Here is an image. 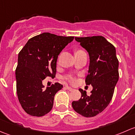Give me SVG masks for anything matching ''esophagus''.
<instances>
[{"instance_id": "34e87169", "label": "esophagus", "mask_w": 135, "mask_h": 135, "mask_svg": "<svg viewBox=\"0 0 135 135\" xmlns=\"http://www.w3.org/2000/svg\"><path fill=\"white\" fill-rule=\"evenodd\" d=\"M65 88H66V89H67V90L70 91H72L74 90V89H73V88H70V87H69V86H67V85H66V86H65Z\"/></svg>"}]
</instances>
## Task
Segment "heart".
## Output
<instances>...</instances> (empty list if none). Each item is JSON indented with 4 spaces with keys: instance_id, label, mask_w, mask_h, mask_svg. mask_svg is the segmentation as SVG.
Here are the masks:
<instances>
[{
    "instance_id": "obj_1",
    "label": "heart",
    "mask_w": 135,
    "mask_h": 135,
    "mask_svg": "<svg viewBox=\"0 0 135 135\" xmlns=\"http://www.w3.org/2000/svg\"><path fill=\"white\" fill-rule=\"evenodd\" d=\"M82 51V50H78V51H76V52H78V51ZM64 78H65V80H66V81H68L69 83H70V84H75L76 82V78L74 76L72 75V74H68V75L65 76V77H64Z\"/></svg>"
}]
</instances>
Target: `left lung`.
<instances>
[{
    "instance_id": "8db88e82",
    "label": "left lung",
    "mask_w": 135,
    "mask_h": 135,
    "mask_svg": "<svg viewBox=\"0 0 135 135\" xmlns=\"http://www.w3.org/2000/svg\"><path fill=\"white\" fill-rule=\"evenodd\" d=\"M75 39L89 53V73L85 81L86 85L93 86V90L90 95H88L86 91L79 89L81 98L73 101L72 106L79 114L91 118L102 112L111 101L119 78V61L115 47L103 36L75 37Z\"/></svg>"
}]
</instances>
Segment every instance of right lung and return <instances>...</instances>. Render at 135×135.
Here are the masks:
<instances>
[{
	"mask_svg": "<svg viewBox=\"0 0 135 135\" xmlns=\"http://www.w3.org/2000/svg\"><path fill=\"white\" fill-rule=\"evenodd\" d=\"M74 38L44 32L30 38L19 53L16 90L20 103L28 115L43 116L52 109L55 93L63 86L55 83L44 89L42 80L55 77L58 55Z\"/></svg>",
	"mask_w": 135,
	"mask_h": 135,
	"instance_id": "obj_1",
	"label": "right lung"
}]
</instances>
